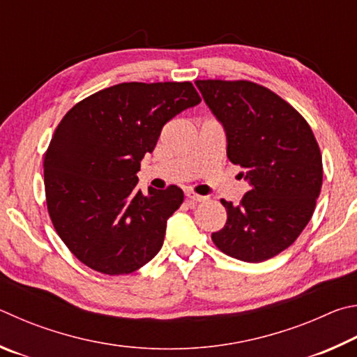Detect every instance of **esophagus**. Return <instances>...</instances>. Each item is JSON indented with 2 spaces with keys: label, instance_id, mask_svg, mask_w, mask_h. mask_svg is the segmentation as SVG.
<instances>
[{
  "label": "esophagus",
  "instance_id": "obj_1",
  "mask_svg": "<svg viewBox=\"0 0 357 357\" xmlns=\"http://www.w3.org/2000/svg\"><path fill=\"white\" fill-rule=\"evenodd\" d=\"M185 196L190 199V201H192V202H204V201H207V197L205 196H201V195H196L195 191H186L185 192Z\"/></svg>",
  "mask_w": 357,
  "mask_h": 357
}]
</instances>
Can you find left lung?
Listing matches in <instances>:
<instances>
[{
    "mask_svg": "<svg viewBox=\"0 0 357 357\" xmlns=\"http://www.w3.org/2000/svg\"><path fill=\"white\" fill-rule=\"evenodd\" d=\"M227 136V158L245 169L249 190L238 205L221 201L227 221L211 234L230 257L259 264L295 240L314 215L323 183L318 142L305 119L252 81L197 79Z\"/></svg>",
    "mask_w": 357,
    "mask_h": 357,
    "instance_id": "8db88e82",
    "label": "left lung"
}]
</instances>
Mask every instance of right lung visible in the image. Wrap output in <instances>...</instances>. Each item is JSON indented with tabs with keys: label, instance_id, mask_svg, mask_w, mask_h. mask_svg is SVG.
Returning <instances> with one entry per match:
<instances>
[{
	"label": "right lung",
	"instance_id": "obj_1",
	"mask_svg": "<svg viewBox=\"0 0 357 357\" xmlns=\"http://www.w3.org/2000/svg\"><path fill=\"white\" fill-rule=\"evenodd\" d=\"M201 103L190 81L121 83L81 100L62 117L43 160L47 208L81 264L119 276L139 270L162 246L183 191L137 185V171L165 125Z\"/></svg>",
	"mask_w": 357,
	"mask_h": 357
}]
</instances>
